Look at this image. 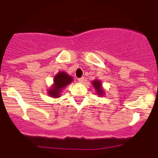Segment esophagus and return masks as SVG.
Segmentation results:
<instances>
[{"label":"esophagus","mask_w":158,"mask_h":158,"mask_svg":"<svg viewBox=\"0 0 158 158\" xmlns=\"http://www.w3.org/2000/svg\"><path fill=\"white\" fill-rule=\"evenodd\" d=\"M78 80H79V82H80V83H82V82H83V81H84V77L79 78V79H78Z\"/></svg>","instance_id":"1"}]
</instances>
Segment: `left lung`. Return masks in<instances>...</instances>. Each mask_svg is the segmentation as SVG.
Here are the masks:
<instances>
[{"label": "left lung", "instance_id": "obj_1", "mask_svg": "<svg viewBox=\"0 0 158 158\" xmlns=\"http://www.w3.org/2000/svg\"><path fill=\"white\" fill-rule=\"evenodd\" d=\"M92 85H93L94 88H95V91H96V93L98 94V95H100V96H102V95H104V90H103L102 87L101 82H100L99 80L95 79V80H94L93 82H92Z\"/></svg>", "mask_w": 158, "mask_h": 158}]
</instances>
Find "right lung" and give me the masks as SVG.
<instances>
[{
	"label": "right lung",
	"instance_id": "add662e5",
	"mask_svg": "<svg viewBox=\"0 0 158 158\" xmlns=\"http://www.w3.org/2000/svg\"><path fill=\"white\" fill-rule=\"evenodd\" d=\"M72 76H69L65 72H59L53 79V85L48 90L49 96L52 98H59L62 90L73 82Z\"/></svg>",
	"mask_w": 158,
	"mask_h": 158
}]
</instances>
